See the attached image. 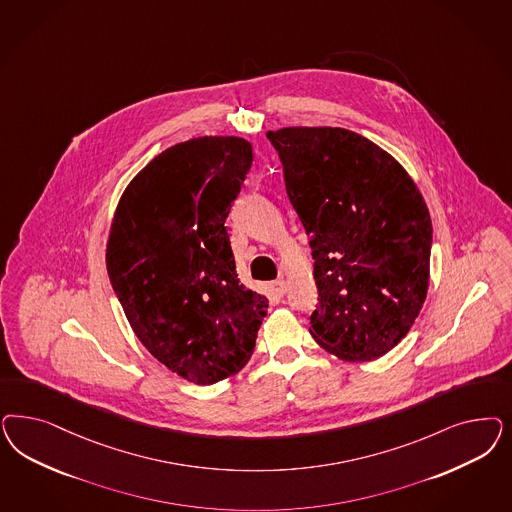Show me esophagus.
Masks as SVG:
<instances>
[{
	"label": "esophagus",
	"mask_w": 512,
	"mask_h": 512,
	"mask_svg": "<svg viewBox=\"0 0 512 512\" xmlns=\"http://www.w3.org/2000/svg\"><path fill=\"white\" fill-rule=\"evenodd\" d=\"M269 288H271V294H273V296L282 297L286 294V282L284 281L271 282Z\"/></svg>",
	"instance_id": "1"
}]
</instances>
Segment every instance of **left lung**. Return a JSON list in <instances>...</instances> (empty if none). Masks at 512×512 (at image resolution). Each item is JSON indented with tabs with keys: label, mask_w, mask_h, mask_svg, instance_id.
Returning a JSON list of instances; mask_svg holds the SVG:
<instances>
[{
	"label": "left lung",
	"mask_w": 512,
	"mask_h": 512,
	"mask_svg": "<svg viewBox=\"0 0 512 512\" xmlns=\"http://www.w3.org/2000/svg\"><path fill=\"white\" fill-rule=\"evenodd\" d=\"M313 248L314 341L371 362L409 333L428 296L431 218L405 167L345 128L267 132Z\"/></svg>",
	"instance_id": "obj_1"
}]
</instances>
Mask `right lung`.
<instances>
[{
	"instance_id": "right-lung-1",
	"label": "right lung",
	"mask_w": 512,
	"mask_h": 512,
	"mask_svg": "<svg viewBox=\"0 0 512 512\" xmlns=\"http://www.w3.org/2000/svg\"><path fill=\"white\" fill-rule=\"evenodd\" d=\"M252 164L247 139L205 135L164 150L116 205L107 273L137 339L194 384L247 365L267 297L237 279L226 218Z\"/></svg>"
}]
</instances>
